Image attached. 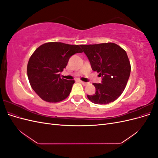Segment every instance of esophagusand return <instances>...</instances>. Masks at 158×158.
Returning <instances> with one entry per match:
<instances>
[{
	"instance_id": "esophagus-1",
	"label": "esophagus",
	"mask_w": 158,
	"mask_h": 158,
	"mask_svg": "<svg viewBox=\"0 0 158 158\" xmlns=\"http://www.w3.org/2000/svg\"><path fill=\"white\" fill-rule=\"evenodd\" d=\"M80 82H81V84H82L83 85H84V86H85V85H87L88 84V83H87V82H82V81H80Z\"/></svg>"
}]
</instances>
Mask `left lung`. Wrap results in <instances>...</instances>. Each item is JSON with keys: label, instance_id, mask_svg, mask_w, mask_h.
<instances>
[{"label": "left lung", "instance_id": "obj_1", "mask_svg": "<svg viewBox=\"0 0 158 158\" xmlns=\"http://www.w3.org/2000/svg\"><path fill=\"white\" fill-rule=\"evenodd\" d=\"M80 46L92 70L102 78L101 84H93L95 93L88 95V98L100 105L115 101L125 89L131 74V64L126 51L113 43Z\"/></svg>", "mask_w": 158, "mask_h": 158}]
</instances>
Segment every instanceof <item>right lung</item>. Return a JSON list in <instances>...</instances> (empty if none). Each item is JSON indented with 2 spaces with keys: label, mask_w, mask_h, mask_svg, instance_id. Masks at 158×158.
I'll return each instance as SVG.
<instances>
[{
  "label": "right lung",
  "mask_w": 158,
  "mask_h": 158,
  "mask_svg": "<svg viewBox=\"0 0 158 158\" xmlns=\"http://www.w3.org/2000/svg\"><path fill=\"white\" fill-rule=\"evenodd\" d=\"M80 45L60 42L46 43L34 51L28 61L27 77L32 89L47 102L56 103L67 98L74 80L61 78L71 56L82 52Z\"/></svg>",
  "instance_id": "add662e5"
}]
</instances>
